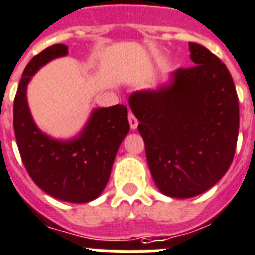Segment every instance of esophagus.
<instances>
[{"label":"esophagus","mask_w":255,"mask_h":255,"mask_svg":"<svg viewBox=\"0 0 255 255\" xmlns=\"http://www.w3.org/2000/svg\"><path fill=\"white\" fill-rule=\"evenodd\" d=\"M129 122H130V128H131V130H135L137 129L138 126V120L135 118V116L130 112L129 113Z\"/></svg>","instance_id":"1"}]
</instances>
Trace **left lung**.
<instances>
[{
    "mask_svg": "<svg viewBox=\"0 0 255 255\" xmlns=\"http://www.w3.org/2000/svg\"><path fill=\"white\" fill-rule=\"evenodd\" d=\"M195 66L179 68L158 89L131 93L152 179L163 195L188 199L208 191L233 160L240 128L238 97L227 66L189 43Z\"/></svg>",
    "mask_w": 255,
    "mask_h": 255,
    "instance_id": "8db88e82",
    "label": "left lung"
}]
</instances>
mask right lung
<instances>
[{"mask_svg":"<svg viewBox=\"0 0 255 255\" xmlns=\"http://www.w3.org/2000/svg\"><path fill=\"white\" fill-rule=\"evenodd\" d=\"M67 54L68 47L54 44L26 66L14 100V133L22 162L40 189L59 200L88 203L107 187L118 147L129 133L128 108H97L81 133L70 140L44 134L28 109L27 84L44 64Z\"/></svg>","mask_w":255,"mask_h":255,"instance_id":"right-lung-1","label":"right lung"}]
</instances>
